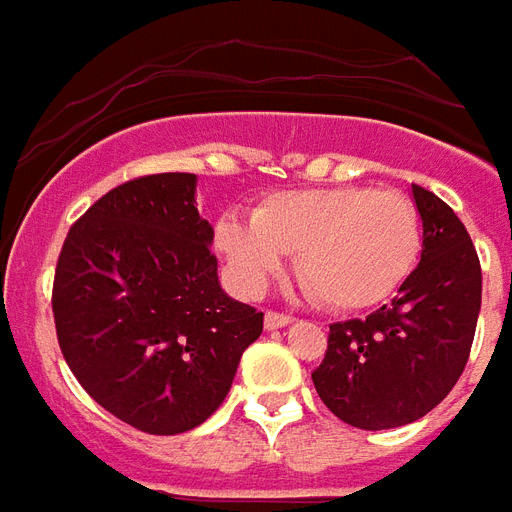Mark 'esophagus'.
I'll use <instances>...</instances> for the list:
<instances>
[{
  "label": "esophagus",
  "instance_id": "esophagus-1",
  "mask_svg": "<svg viewBox=\"0 0 512 512\" xmlns=\"http://www.w3.org/2000/svg\"><path fill=\"white\" fill-rule=\"evenodd\" d=\"M285 325H290L288 314H280V312L264 314V327H267V330H280V327H285Z\"/></svg>",
  "mask_w": 512,
  "mask_h": 512
}]
</instances>
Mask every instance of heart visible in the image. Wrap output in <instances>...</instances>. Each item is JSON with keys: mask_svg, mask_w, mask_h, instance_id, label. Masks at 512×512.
I'll list each match as a JSON object with an SVG mask.
<instances>
[{"mask_svg": "<svg viewBox=\"0 0 512 512\" xmlns=\"http://www.w3.org/2000/svg\"><path fill=\"white\" fill-rule=\"evenodd\" d=\"M214 243L243 293L259 296L296 253L298 280L335 312L394 296L418 264L423 230L415 203L396 190L327 187L275 192L253 216L224 214Z\"/></svg>", "mask_w": 512, "mask_h": 512, "instance_id": "heart-1", "label": "heart"}]
</instances>
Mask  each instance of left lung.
Instances as JSON below:
<instances>
[{
  "mask_svg": "<svg viewBox=\"0 0 512 512\" xmlns=\"http://www.w3.org/2000/svg\"><path fill=\"white\" fill-rule=\"evenodd\" d=\"M423 251L399 296L365 320L335 322L314 388L335 418L365 431L415 423L452 391L468 362L481 264L465 224L425 187L412 185Z\"/></svg>",
  "mask_w": 512,
  "mask_h": 512,
  "instance_id": "obj_1",
  "label": "left lung"
}]
</instances>
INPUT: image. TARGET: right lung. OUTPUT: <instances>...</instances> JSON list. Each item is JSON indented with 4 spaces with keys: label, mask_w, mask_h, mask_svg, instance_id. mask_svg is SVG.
<instances>
[{
    "label": "right lung",
    "mask_w": 512,
    "mask_h": 512,
    "mask_svg": "<svg viewBox=\"0 0 512 512\" xmlns=\"http://www.w3.org/2000/svg\"><path fill=\"white\" fill-rule=\"evenodd\" d=\"M195 174L102 195L65 237L52 285L57 343L94 402L155 436L219 410L264 314L230 298L195 206Z\"/></svg>",
    "instance_id": "1"
}]
</instances>
